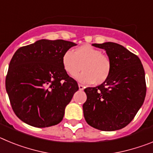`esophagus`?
<instances>
[{"mask_svg":"<svg viewBox=\"0 0 153 153\" xmlns=\"http://www.w3.org/2000/svg\"><path fill=\"white\" fill-rule=\"evenodd\" d=\"M78 86H79V90H83V89H84V86H83V85L79 84V85H78Z\"/></svg>","mask_w":153,"mask_h":153,"instance_id":"esophagus-1","label":"esophagus"}]
</instances>
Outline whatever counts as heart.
<instances>
[{"mask_svg": "<svg viewBox=\"0 0 153 153\" xmlns=\"http://www.w3.org/2000/svg\"><path fill=\"white\" fill-rule=\"evenodd\" d=\"M62 65L70 76L77 75L82 68L83 72L76 79L85 84H102L109 79L112 71L110 59L102 54V51L89 44L76 47L73 52H65L62 56Z\"/></svg>", "mask_w": 153, "mask_h": 153, "instance_id": "1", "label": "heart"}]
</instances>
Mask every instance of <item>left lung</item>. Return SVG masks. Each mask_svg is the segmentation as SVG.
I'll return each mask as SVG.
<instances>
[{
  "label": "left lung",
  "instance_id": "left-lung-1",
  "mask_svg": "<svg viewBox=\"0 0 153 153\" xmlns=\"http://www.w3.org/2000/svg\"><path fill=\"white\" fill-rule=\"evenodd\" d=\"M93 46L106 51L112 62L109 79L84 90L83 109L86 123L102 131L123 129L143 106L146 93L145 71L141 60L120 44L106 42Z\"/></svg>",
  "mask_w": 153,
  "mask_h": 153
}]
</instances>
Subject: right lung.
<instances>
[{
    "label": "right lung",
    "mask_w": 153,
    "mask_h": 153,
    "mask_svg": "<svg viewBox=\"0 0 153 153\" xmlns=\"http://www.w3.org/2000/svg\"><path fill=\"white\" fill-rule=\"evenodd\" d=\"M76 44L63 40H39L15 52L5 80L17 117L38 128L62 121L65 108L79 90L62 65V56Z\"/></svg>",
    "instance_id": "obj_1"
}]
</instances>
